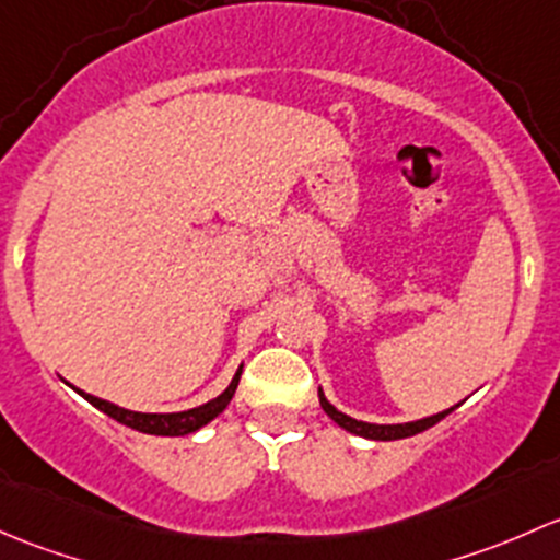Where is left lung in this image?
Segmentation results:
<instances>
[{"label": "left lung", "instance_id": "obj_1", "mask_svg": "<svg viewBox=\"0 0 560 560\" xmlns=\"http://www.w3.org/2000/svg\"><path fill=\"white\" fill-rule=\"evenodd\" d=\"M318 399H320L323 412H326L328 418L334 420V423L342 425V429L350 431V434L364 436V440H374V442L407 440V436H415V434H420V431H425V429H431V425H436L442 418H445V415H451L453 409L458 407V405H455L451 409H442V412L429 415V418L412 420V423H388V425H385V423H366V420H355V418H350V415L339 412V409L326 399V394H323L320 388H318Z\"/></svg>", "mask_w": 560, "mask_h": 560}]
</instances>
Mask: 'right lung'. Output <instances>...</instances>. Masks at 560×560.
Wrapping results in <instances>:
<instances>
[{
    "instance_id": "obj_1",
    "label": "right lung",
    "mask_w": 560,
    "mask_h": 560,
    "mask_svg": "<svg viewBox=\"0 0 560 560\" xmlns=\"http://www.w3.org/2000/svg\"><path fill=\"white\" fill-rule=\"evenodd\" d=\"M240 374H242V366L234 372L232 383H229V388L223 390V394H218L215 399H210L207 405H199L194 409H183V412H135V409L118 407V405H113V401L100 399V396L85 394V390H78V388L74 390H78L85 401H91L96 409H102V412L109 415L113 420H118V423L129 425V429H135V431H142V434L186 436V434H194V431H199L201 425H207L210 420H215L218 415L229 407V401H232L234 390H237V385H240Z\"/></svg>"
}]
</instances>
